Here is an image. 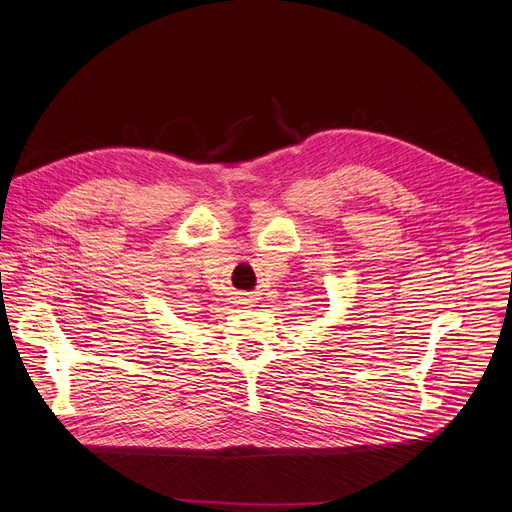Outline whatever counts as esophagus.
<instances>
[{
    "mask_svg": "<svg viewBox=\"0 0 512 512\" xmlns=\"http://www.w3.org/2000/svg\"><path fill=\"white\" fill-rule=\"evenodd\" d=\"M243 301H245V303H252V301H254V299H247V297H245V299H243Z\"/></svg>",
    "mask_w": 512,
    "mask_h": 512,
    "instance_id": "obj_1",
    "label": "esophagus"
}]
</instances>
